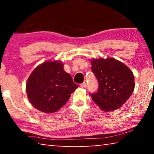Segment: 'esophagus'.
<instances>
[{"instance_id": "34e87169", "label": "esophagus", "mask_w": 154, "mask_h": 154, "mask_svg": "<svg viewBox=\"0 0 154 154\" xmlns=\"http://www.w3.org/2000/svg\"><path fill=\"white\" fill-rule=\"evenodd\" d=\"M86 86H87V84H86L85 82H83V83L81 84V88H86Z\"/></svg>"}]
</instances>
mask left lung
<instances>
[{"label":"left lung","mask_w":154,"mask_h":154,"mask_svg":"<svg viewBox=\"0 0 154 154\" xmlns=\"http://www.w3.org/2000/svg\"><path fill=\"white\" fill-rule=\"evenodd\" d=\"M91 70L97 80V91L90 94L94 102L104 111L120 108L133 92V73L115 59L92 60Z\"/></svg>","instance_id":"8db88e82"}]
</instances>
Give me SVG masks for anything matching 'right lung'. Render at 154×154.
<instances>
[{
    "label": "right lung",
    "mask_w": 154,
    "mask_h": 154,
    "mask_svg": "<svg viewBox=\"0 0 154 154\" xmlns=\"http://www.w3.org/2000/svg\"><path fill=\"white\" fill-rule=\"evenodd\" d=\"M78 88L63 64L46 62L36 67L26 83L29 100L35 108L45 113L57 111Z\"/></svg>",
    "instance_id": "1"
}]
</instances>
